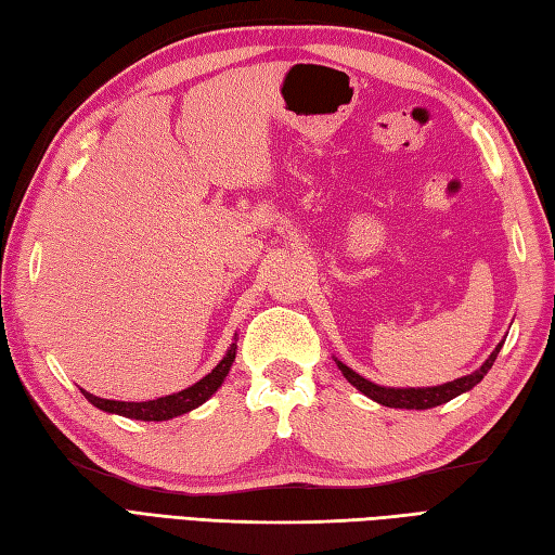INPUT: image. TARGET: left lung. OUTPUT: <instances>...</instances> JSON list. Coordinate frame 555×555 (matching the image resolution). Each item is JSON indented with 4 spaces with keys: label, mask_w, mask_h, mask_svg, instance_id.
Returning <instances> with one entry per match:
<instances>
[{
    "label": "left lung",
    "mask_w": 555,
    "mask_h": 555,
    "mask_svg": "<svg viewBox=\"0 0 555 555\" xmlns=\"http://www.w3.org/2000/svg\"><path fill=\"white\" fill-rule=\"evenodd\" d=\"M501 346H496V350L491 352L489 360L481 364V367L473 374L467 376H460V379L455 382H448V384H441V386H431V388H386V386H376L367 379H362V376L358 372H352L350 367H346L344 362H336L338 370L344 372L346 379L360 388V391L376 400V403H382L386 408H405V410H427V408H436L441 403H448V400H453L455 396L469 391V388L477 386L481 379H485V374L491 370V364L496 362L499 352H501Z\"/></svg>",
    "instance_id": "obj_1"
}]
</instances>
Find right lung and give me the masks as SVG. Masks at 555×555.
<instances>
[{
	"mask_svg": "<svg viewBox=\"0 0 555 555\" xmlns=\"http://www.w3.org/2000/svg\"><path fill=\"white\" fill-rule=\"evenodd\" d=\"M235 360V344H231L229 352L223 356V360L211 370L207 376H203L197 384L183 388V391L173 393V396H164L157 400H145V403H124V400H107V398H98L88 391L80 393L86 396L92 405L104 410V412H116V415L131 417V420H145V422H162V420H171L179 417L183 412H191L197 405H203L205 400L217 391L221 382L227 379V374L231 370V364Z\"/></svg>",
	"mask_w": 555,
	"mask_h": 555,
	"instance_id": "add662e5",
	"label": "right lung"
}]
</instances>
